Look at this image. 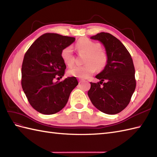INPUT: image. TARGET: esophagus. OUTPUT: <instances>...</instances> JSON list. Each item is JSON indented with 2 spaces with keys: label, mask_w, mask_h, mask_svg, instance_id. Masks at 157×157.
<instances>
[{
  "label": "esophagus",
  "mask_w": 157,
  "mask_h": 157,
  "mask_svg": "<svg viewBox=\"0 0 157 157\" xmlns=\"http://www.w3.org/2000/svg\"><path fill=\"white\" fill-rule=\"evenodd\" d=\"M84 81V80H82V79H79V83H81V82H82Z\"/></svg>",
  "instance_id": "obj_1"
}]
</instances>
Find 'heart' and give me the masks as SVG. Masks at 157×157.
Returning a JSON list of instances; mask_svg holds the SVG:
<instances>
[{"label": "heart", "instance_id": "heart-1", "mask_svg": "<svg viewBox=\"0 0 157 157\" xmlns=\"http://www.w3.org/2000/svg\"><path fill=\"white\" fill-rule=\"evenodd\" d=\"M76 48L79 52L86 53L83 65L74 66L68 71L69 75L80 78H86L96 70H101L105 67L108 61V55L105 50L100 48V44L88 38H82L76 43ZM63 62L69 66L73 65L75 57L72 47L67 46L61 53Z\"/></svg>", "mask_w": 157, "mask_h": 157}]
</instances>
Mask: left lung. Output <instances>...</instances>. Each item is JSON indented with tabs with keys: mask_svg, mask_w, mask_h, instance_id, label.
I'll list each match as a JSON object with an SVG mask.
<instances>
[{
	"mask_svg": "<svg viewBox=\"0 0 157 157\" xmlns=\"http://www.w3.org/2000/svg\"><path fill=\"white\" fill-rule=\"evenodd\" d=\"M90 39L101 42L108 55V61L103 70L96 76L100 80L99 82H90L88 97L99 111L115 115L127 107L136 89L133 60L124 44L110 33L101 32Z\"/></svg>",
	"mask_w": 157,
	"mask_h": 157,
	"instance_id": "obj_1",
	"label": "left lung"
}]
</instances>
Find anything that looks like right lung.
Returning <instances> with one entry per match:
<instances>
[{"label": "right lung", "instance_id": "1", "mask_svg": "<svg viewBox=\"0 0 157 157\" xmlns=\"http://www.w3.org/2000/svg\"><path fill=\"white\" fill-rule=\"evenodd\" d=\"M75 40L74 37L47 33L38 38L25 53L21 86L31 105L38 112L52 115L61 111L78 84L75 77L54 82L58 76L63 77L66 69L61 51Z\"/></svg>", "mask_w": 157, "mask_h": 157}]
</instances>
